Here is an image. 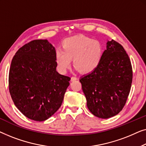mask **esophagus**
Here are the masks:
<instances>
[{
    "label": "esophagus",
    "instance_id": "34e87169",
    "mask_svg": "<svg viewBox=\"0 0 146 146\" xmlns=\"http://www.w3.org/2000/svg\"><path fill=\"white\" fill-rule=\"evenodd\" d=\"M77 77H71V81H76V80H77Z\"/></svg>",
    "mask_w": 146,
    "mask_h": 146
}]
</instances>
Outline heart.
<instances>
[{
    "label": "heart",
    "mask_w": 146,
    "mask_h": 146,
    "mask_svg": "<svg viewBox=\"0 0 146 146\" xmlns=\"http://www.w3.org/2000/svg\"><path fill=\"white\" fill-rule=\"evenodd\" d=\"M103 45L98 40L84 36H75L63 41L61 50L55 53L57 69L65 73L73 58L74 67L83 73H89L97 68L103 55Z\"/></svg>",
    "instance_id": "heart-1"
}]
</instances>
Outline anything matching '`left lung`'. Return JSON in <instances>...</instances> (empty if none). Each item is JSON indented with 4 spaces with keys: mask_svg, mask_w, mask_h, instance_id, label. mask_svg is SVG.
Segmentation results:
<instances>
[{
    "mask_svg": "<svg viewBox=\"0 0 146 146\" xmlns=\"http://www.w3.org/2000/svg\"><path fill=\"white\" fill-rule=\"evenodd\" d=\"M79 81L92 114L104 119L118 114L126 104L132 82V65L124 48L113 40L108 41L97 68Z\"/></svg>",
    "mask_w": 146,
    "mask_h": 146,
    "instance_id": "1",
    "label": "left lung"
}]
</instances>
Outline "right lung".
Wrapping results in <instances>:
<instances>
[{
  "label": "right lung",
  "mask_w": 146,
  "mask_h": 146,
  "mask_svg": "<svg viewBox=\"0 0 146 146\" xmlns=\"http://www.w3.org/2000/svg\"><path fill=\"white\" fill-rule=\"evenodd\" d=\"M55 50L47 40L28 43L17 51L9 71V91L27 118L44 121L60 108L71 78L56 71Z\"/></svg>",
  "instance_id": "1"
}]
</instances>
